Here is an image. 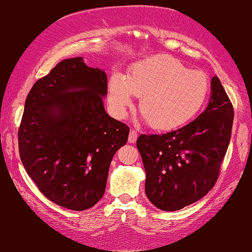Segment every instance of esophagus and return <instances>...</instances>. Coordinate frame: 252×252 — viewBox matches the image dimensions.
Instances as JSON below:
<instances>
[{
	"label": "esophagus",
	"mask_w": 252,
	"mask_h": 252,
	"mask_svg": "<svg viewBox=\"0 0 252 252\" xmlns=\"http://www.w3.org/2000/svg\"><path fill=\"white\" fill-rule=\"evenodd\" d=\"M137 138H138V132L135 130H131L130 133H129V142L130 143H134L137 141Z\"/></svg>",
	"instance_id": "1"
}]
</instances>
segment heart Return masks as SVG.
Returning <instances> with one entry per match:
<instances>
[{
	"label": "heart",
	"mask_w": 252,
	"mask_h": 252,
	"mask_svg": "<svg viewBox=\"0 0 252 252\" xmlns=\"http://www.w3.org/2000/svg\"><path fill=\"white\" fill-rule=\"evenodd\" d=\"M209 78L201 70H189L170 56H155L135 63L125 78L109 82V103L119 118L126 115L139 97V112L156 130H171L189 121L209 94Z\"/></svg>",
	"instance_id": "heart-1"
}]
</instances>
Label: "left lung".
Listing matches in <instances>:
<instances>
[{
    "instance_id": "1",
    "label": "left lung",
    "mask_w": 252,
    "mask_h": 252,
    "mask_svg": "<svg viewBox=\"0 0 252 252\" xmlns=\"http://www.w3.org/2000/svg\"><path fill=\"white\" fill-rule=\"evenodd\" d=\"M206 110L189 125L163 134H141L137 148L145 167L146 195L163 211L197 202L213 189L230 143L233 105L212 78Z\"/></svg>"
}]
</instances>
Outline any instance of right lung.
<instances>
[{"instance_id": "1", "label": "right lung", "mask_w": 252, "mask_h": 252, "mask_svg": "<svg viewBox=\"0 0 252 252\" xmlns=\"http://www.w3.org/2000/svg\"><path fill=\"white\" fill-rule=\"evenodd\" d=\"M104 71L65 59L33 84L18 131L19 154L39 190L74 211L94 206L105 191L110 163L129 126L110 118L102 96Z\"/></svg>"}]
</instances>
